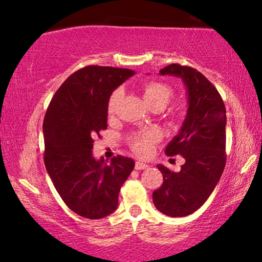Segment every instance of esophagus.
Segmentation results:
<instances>
[{
	"instance_id": "esophagus-1",
	"label": "esophagus",
	"mask_w": 262,
	"mask_h": 262,
	"mask_svg": "<svg viewBox=\"0 0 262 262\" xmlns=\"http://www.w3.org/2000/svg\"><path fill=\"white\" fill-rule=\"evenodd\" d=\"M146 168H148L147 163H143L141 161H136V163H135V169L136 170H141V169H146Z\"/></svg>"
}]
</instances>
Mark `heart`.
I'll return each mask as SVG.
<instances>
[{"instance_id": "b5f03b06", "label": "heart", "mask_w": 262, "mask_h": 262, "mask_svg": "<svg viewBox=\"0 0 262 262\" xmlns=\"http://www.w3.org/2000/svg\"><path fill=\"white\" fill-rule=\"evenodd\" d=\"M121 96H122V91L121 89H116V91L112 93L107 104L108 114L112 115L116 112ZM173 96V88L169 84L165 83V82L153 81L148 82V83L143 85V99L151 109L159 108L162 111L170 102ZM156 140H158V135L153 132L139 133V134L133 135L130 138V146L135 153L140 155H148L153 149Z\"/></svg>"}]
</instances>
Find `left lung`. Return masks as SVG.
<instances>
[{
	"instance_id": "8db88e82",
	"label": "left lung",
	"mask_w": 262,
	"mask_h": 262,
	"mask_svg": "<svg viewBox=\"0 0 262 262\" xmlns=\"http://www.w3.org/2000/svg\"><path fill=\"white\" fill-rule=\"evenodd\" d=\"M160 75L180 77L186 87L188 109L167 155H181L180 171L158 165L163 183L154 190L158 210L171 217L187 216L205 204L220 180L226 165V108L216 88L196 69L169 64Z\"/></svg>"
}]
</instances>
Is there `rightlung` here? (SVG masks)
Masks as SVG:
<instances>
[{
    "instance_id": "right-lung-1",
    "label": "right lung",
    "mask_w": 262,
    "mask_h": 262,
    "mask_svg": "<svg viewBox=\"0 0 262 262\" xmlns=\"http://www.w3.org/2000/svg\"><path fill=\"white\" fill-rule=\"evenodd\" d=\"M124 68L87 66L72 74L50 101L43 121L45 165L62 200L80 216L102 219L118 208L119 192L135 163L93 156L94 138L107 129L112 93L134 75Z\"/></svg>"
}]
</instances>
